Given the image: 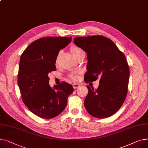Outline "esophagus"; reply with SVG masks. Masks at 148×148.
<instances>
[{"instance_id": "obj_1", "label": "esophagus", "mask_w": 148, "mask_h": 148, "mask_svg": "<svg viewBox=\"0 0 148 148\" xmlns=\"http://www.w3.org/2000/svg\"><path fill=\"white\" fill-rule=\"evenodd\" d=\"M72 85H73V87L74 89H76V88H78L80 86L79 84H73Z\"/></svg>"}]
</instances>
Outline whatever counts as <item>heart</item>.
Wrapping results in <instances>:
<instances>
[{
	"mask_svg": "<svg viewBox=\"0 0 148 148\" xmlns=\"http://www.w3.org/2000/svg\"><path fill=\"white\" fill-rule=\"evenodd\" d=\"M81 51L82 50L80 48H77V47H73L71 48V53H72V54L73 57H75L76 54H77ZM80 74H81V72H78V73H76L69 75V77L71 78V79L73 81H78V79H79V78Z\"/></svg>",
	"mask_w": 148,
	"mask_h": 148,
	"instance_id": "obj_1",
	"label": "heart"
}]
</instances>
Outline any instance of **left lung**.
I'll return each mask as SVG.
<instances>
[{
    "label": "left lung",
    "instance_id": "1",
    "mask_svg": "<svg viewBox=\"0 0 148 148\" xmlns=\"http://www.w3.org/2000/svg\"><path fill=\"white\" fill-rule=\"evenodd\" d=\"M74 43L87 53L85 82L100 79L97 90L87 86L85 108L95 118L109 117L120 109L127 94L130 71L126 57L114 42L103 36L76 37Z\"/></svg>",
    "mask_w": 148,
    "mask_h": 148
}]
</instances>
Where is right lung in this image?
I'll return each instance as SVG.
<instances>
[{"label":"right lung","mask_w":148,"mask_h":148,"mask_svg":"<svg viewBox=\"0 0 148 148\" xmlns=\"http://www.w3.org/2000/svg\"><path fill=\"white\" fill-rule=\"evenodd\" d=\"M72 41V37L48 36L33 42L21 56L18 84L24 105L36 115L54 118L67 106V97L73 91L65 82L51 88L49 73L56 71V62L61 49Z\"/></svg>","instance_id":"obj_1"}]
</instances>
